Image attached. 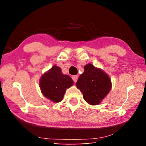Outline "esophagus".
<instances>
[{
  "mask_svg": "<svg viewBox=\"0 0 146 146\" xmlns=\"http://www.w3.org/2000/svg\"><path fill=\"white\" fill-rule=\"evenodd\" d=\"M72 79L73 80L74 82H76L78 80V76L76 75H73V76H72Z\"/></svg>",
  "mask_w": 146,
  "mask_h": 146,
  "instance_id": "obj_1",
  "label": "esophagus"
}]
</instances>
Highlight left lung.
Masks as SVG:
<instances>
[{"label":"left lung","mask_w":146,"mask_h":146,"mask_svg":"<svg viewBox=\"0 0 146 146\" xmlns=\"http://www.w3.org/2000/svg\"><path fill=\"white\" fill-rule=\"evenodd\" d=\"M84 69V71L76 83V88L82 93L84 99L89 104H99L111 89V79L102 70L91 64H86Z\"/></svg>","instance_id":"1"}]
</instances>
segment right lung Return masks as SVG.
Instances as JSON below:
<instances>
[{
	"label": "right lung",
	"instance_id": "add662e5",
	"mask_svg": "<svg viewBox=\"0 0 146 146\" xmlns=\"http://www.w3.org/2000/svg\"><path fill=\"white\" fill-rule=\"evenodd\" d=\"M73 84L72 78L69 75H64L61 68L56 65L44 73L39 80L42 95L55 103L62 101L66 90Z\"/></svg>",
	"mask_w": 146,
	"mask_h": 146
}]
</instances>
